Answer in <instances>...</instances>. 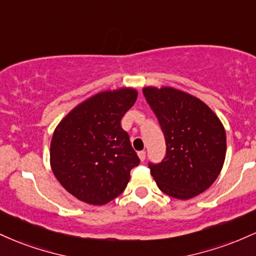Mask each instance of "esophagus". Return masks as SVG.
Masks as SVG:
<instances>
[{
    "instance_id": "1",
    "label": "esophagus",
    "mask_w": 256,
    "mask_h": 256,
    "mask_svg": "<svg viewBox=\"0 0 256 256\" xmlns=\"http://www.w3.org/2000/svg\"><path fill=\"white\" fill-rule=\"evenodd\" d=\"M138 158H140V161H144L146 160V152L144 150L138 152Z\"/></svg>"
}]
</instances>
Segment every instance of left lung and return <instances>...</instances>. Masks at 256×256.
Instances as JSON below:
<instances>
[{"instance_id": "obj_1", "label": "left lung", "mask_w": 256, "mask_h": 256, "mask_svg": "<svg viewBox=\"0 0 256 256\" xmlns=\"http://www.w3.org/2000/svg\"><path fill=\"white\" fill-rule=\"evenodd\" d=\"M143 95L166 140V156L149 164L158 189L178 200L206 192L225 161L226 134L216 114L201 100L171 86H146Z\"/></svg>"}]
</instances>
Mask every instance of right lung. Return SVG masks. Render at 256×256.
Returning a JSON list of instances; mask_svg holds the SVG:
<instances>
[{
	"instance_id": "1",
	"label": "right lung",
	"mask_w": 256,
	"mask_h": 256,
	"mask_svg": "<svg viewBox=\"0 0 256 256\" xmlns=\"http://www.w3.org/2000/svg\"><path fill=\"white\" fill-rule=\"evenodd\" d=\"M137 95L132 88L98 92L76 106L52 134V173L85 204L102 206L118 198L130 180V171L140 164L120 125Z\"/></svg>"
}]
</instances>
